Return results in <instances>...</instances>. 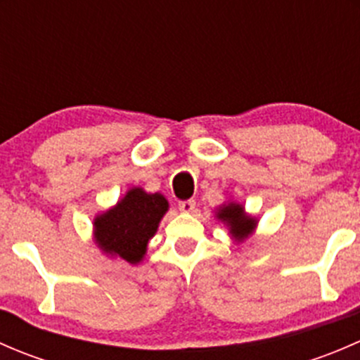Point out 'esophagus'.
Here are the masks:
<instances>
[{
  "label": "esophagus",
  "mask_w": 360,
  "mask_h": 360,
  "mask_svg": "<svg viewBox=\"0 0 360 360\" xmlns=\"http://www.w3.org/2000/svg\"><path fill=\"white\" fill-rule=\"evenodd\" d=\"M195 207H197V202H195V200H184V202H179V209L183 210V212H186V214L193 212Z\"/></svg>",
  "instance_id": "esophagus-1"
}]
</instances>
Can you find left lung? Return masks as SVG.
<instances>
[{"instance_id":"1","label":"left lung","mask_w":360,"mask_h":360,"mask_svg":"<svg viewBox=\"0 0 360 360\" xmlns=\"http://www.w3.org/2000/svg\"><path fill=\"white\" fill-rule=\"evenodd\" d=\"M214 217L226 226L228 235H230L235 244H242L244 240H248L250 235L256 231L257 223H259L256 216H250V214L245 212V207L235 200L221 203L214 210Z\"/></svg>"}]
</instances>
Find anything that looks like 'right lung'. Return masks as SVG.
<instances>
[{
  "mask_svg": "<svg viewBox=\"0 0 360 360\" xmlns=\"http://www.w3.org/2000/svg\"><path fill=\"white\" fill-rule=\"evenodd\" d=\"M167 210L169 200L162 193L129 188L115 205L94 217V242L111 259L139 264Z\"/></svg>",
  "mask_w": 360,
  "mask_h": 360,
  "instance_id": "1",
  "label": "right lung"
}]
</instances>
